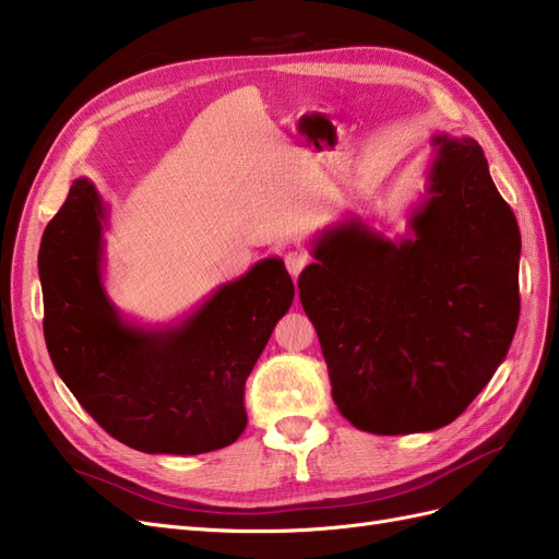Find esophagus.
Instances as JSON below:
<instances>
[{"label":"esophagus","mask_w":559,"mask_h":559,"mask_svg":"<svg viewBox=\"0 0 559 559\" xmlns=\"http://www.w3.org/2000/svg\"><path fill=\"white\" fill-rule=\"evenodd\" d=\"M284 263H286V270H289L292 277L296 280L300 275V270L308 265V253H302L300 249H292L284 253Z\"/></svg>","instance_id":"esophagus-1"}]
</instances>
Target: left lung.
I'll return each mask as SVG.
<instances>
[{
	"label": "left lung",
	"instance_id": "left-lung-1",
	"mask_svg": "<svg viewBox=\"0 0 559 559\" xmlns=\"http://www.w3.org/2000/svg\"><path fill=\"white\" fill-rule=\"evenodd\" d=\"M427 198L389 240L361 218L312 242L298 277L337 411L380 436L441 429L509 354L520 230L476 140L433 134Z\"/></svg>",
	"mask_w": 559,
	"mask_h": 559
}]
</instances>
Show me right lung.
I'll list each match as a JSON object with an SVG mask.
<instances>
[{
	"label": "right lung",
	"instance_id": "add662e5",
	"mask_svg": "<svg viewBox=\"0 0 559 559\" xmlns=\"http://www.w3.org/2000/svg\"><path fill=\"white\" fill-rule=\"evenodd\" d=\"M105 228L95 183L74 179L39 249L44 337L58 376L128 448L202 454L235 443L247 427L245 382L294 300L284 261H259L175 326L144 329L105 292Z\"/></svg>",
	"mask_w": 559,
	"mask_h": 559
}]
</instances>
